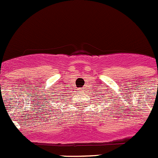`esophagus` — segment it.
<instances>
[{"instance_id": "1", "label": "esophagus", "mask_w": 158, "mask_h": 158, "mask_svg": "<svg viewBox=\"0 0 158 158\" xmlns=\"http://www.w3.org/2000/svg\"><path fill=\"white\" fill-rule=\"evenodd\" d=\"M79 90H80V92H83L84 89L83 88H81V89H79Z\"/></svg>"}]
</instances>
